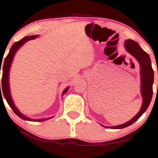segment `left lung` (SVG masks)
<instances>
[{"instance_id":"1","label":"left lung","mask_w":158,"mask_h":158,"mask_svg":"<svg viewBox=\"0 0 158 158\" xmlns=\"http://www.w3.org/2000/svg\"><path fill=\"white\" fill-rule=\"evenodd\" d=\"M125 47L127 51L137 60L140 65L141 75V95L143 97V104L140 110L137 114L131 118L130 121L118 126L105 127L111 129H121L132 125L143 114L149 106L153 94V83H154V71L152 69V63L149 55L141 48L139 44L135 41L127 40L125 42Z\"/></svg>"}]
</instances>
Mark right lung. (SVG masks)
I'll return each instance as SVG.
<instances>
[{"instance_id": "right-lung-1", "label": "right lung", "mask_w": 158, "mask_h": 158, "mask_svg": "<svg viewBox=\"0 0 158 158\" xmlns=\"http://www.w3.org/2000/svg\"><path fill=\"white\" fill-rule=\"evenodd\" d=\"M38 36L37 35H34V36H26L24 38H23L22 40H21L19 42H15V43L12 45V46L10 48V52H9L8 55L6 56V57L5 58L4 60V63H3L2 65H1V63H2V60H0V74H1V68L2 66V70L3 71V74H2V83H1V86L0 84V97L2 98V95H1V93L3 94V96H4L5 99L7 102L8 104L10 105V107L12 108V110L14 111V113L17 115L19 117H20L21 118L24 120H27V121H31V122H43L45 121V120L50 119V118H53V117H49V118H41V119H32V118H30L28 117H26L24 115H23L19 110L17 109V107H15V104H14L13 101H12V98L11 97V94H10V84H9V74H10V66H11V63L12 62V60H13L14 56H15V52H16L18 49L21 47L22 45H24L26 42L27 41L33 40V39L36 38ZM4 65L3 66L2 65ZM2 88V90H0V88ZM69 88L67 87L66 89H65V90L63 91V95L66 93L67 91L69 90ZM3 100V98H2Z\"/></svg>"}]
</instances>
